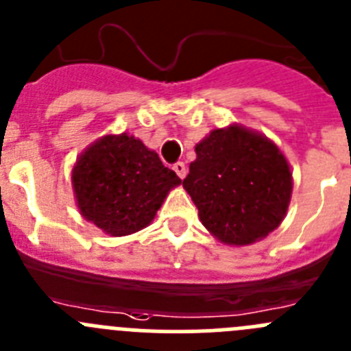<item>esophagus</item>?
<instances>
[{
  "label": "esophagus",
  "instance_id": "1",
  "mask_svg": "<svg viewBox=\"0 0 351 351\" xmlns=\"http://www.w3.org/2000/svg\"><path fill=\"white\" fill-rule=\"evenodd\" d=\"M172 169H173V172L178 173V176H179V178H181V179L186 178V165H184V163H182V162L173 163Z\"/></svg>",
  "mask_w": 351,
  "mask_h": 351
}]
</instances>
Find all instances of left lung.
Wrapping results in <instances>:
<instances>
[{
    "instance_id": "obj_1",
    "label": "left lung",
    "mask_w": 351,
    "mask_h": 351,
    "mask_svg": "<svg viewBox=\"0 0 351 351\" xmlns=\"http://www.w3.org/2000/svg\"><path fill=\"white\" fill-rule=\"evenodd\" d=\"M195 151L182 186L214 237L249 245L278 228L291 202L292 173L271 141L231 125L212 130Z\"/></svg>"
}]
</instances>
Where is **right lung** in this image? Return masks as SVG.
I'll use <instances>...</instances> for the list:
<instances>
[{
	"mask_svg": "<svg viewBox=\"0 0 351 351\" xmlns=\"http://www.w3.org/2000/svg\"><path fill=\"white\" fill-rule=\"evenodd\" d=\"M178 184L181 179L158 154L127 134L99 139L73 169L80 212L111 237L146 228Z\"/></svg>",
	"mask_w": 351,
	"mask_h": 351,
	"instance_id": "add662e5",
	"label": "right lung"
}]
</instances>
